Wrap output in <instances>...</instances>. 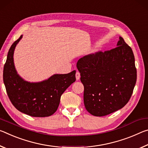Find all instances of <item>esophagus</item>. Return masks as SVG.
Masks as SVG:
<instances>
[{
  "label": "esophagus",
  "mask_w": 148,
  "mask_h": 148,
  "mask_svg": "<svg viewBox=\"0 0 148 148\" xmlns=\"http://www.w3.org/2000/svg\"><path fill=\"white\" fill-rule=\"evenodd\" d=\"M75 77H76V79L77 81L80 79V77H81V75H80V73L79 71H77L76 74H75Z\"/></svg>",
  "instance_id": "34e87169"
}]
</instances>
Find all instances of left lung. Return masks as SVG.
Instances as JSON below:
<instances>
[{
    "label": "left lung",
    "instance_id": "1",
    "mask_svg": "<svg viewBox=\"0 0 148 148\" xmlns=\"http://www.w3.org/2000/svg\"><path fill=\"white\" fill-rule=\"evenodd\" d=\"M117 47L84 56L77 67L84 85V104L89 113L101 117L123 108L136 82L134 56L121 37Z\"/></svg>",
    "mask_w": 148,
    "mask_h": 148
}]
</instances>
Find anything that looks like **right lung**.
<instances>
[{
	"label": "right lung",
	"mask_w": 148,
	"mask_h": 148,
	"mask_svg": "<svg viewBox=\"0 0 148 148\" xmlns=\"http://www.w3.org/2000/svg\"><path fill=\"white\" fill-rule=\"evenodd\" d=\"M21 35L10 48L4 66L3 81L12 103L18 111L36 117L54 114L65 90L76 81V71L67 74H54L37 83L26 81L19 75L14 63V52Z\"/></svg>",
	"instance_id": "add662e5"
}]
</instances>
